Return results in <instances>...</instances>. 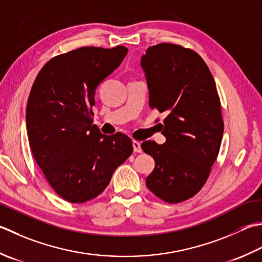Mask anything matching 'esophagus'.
<instances>
[{
  "mask_svg": "<svg viewBox=\"0 0 262 262\" xmlns=\"http://www.w3.org/2000/svg\"><path fill=\"white\" fill-rule=\"evenodd\" d=\"M133 148H134V152L136 153H141L142 152V147H141V143L134 141L133 142Z\"/></svg>",
  "mask_w": 262,
  "mask_h": 262,
  "instance_id": "obj_1",
  "label": "esophagus"
}]
</instances>
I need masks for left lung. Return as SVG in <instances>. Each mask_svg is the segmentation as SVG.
I'll list each match as a JSON object with an SVG mask.
<instances>
[{
	"label": "left lung",
	"mask_w": 262,
	"mask_h": 262,
	"mask_svg": "<svg viewBox=\"0 0 262 262\" xmlns=\"http://www.w3.org/2000/svg\"><path fill=\"white\" fill-rule=\"evenodd\" d=\"M141 66L148 105L167 115L160 124L166 143H142L156 161L146 186L165 202L185 201L206 184L222 144L224 121L216 83L201 56L182 45H153Z\"/></svg>",
	"instance_id": "8db88e82"
}]
</instances>
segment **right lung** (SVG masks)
I'll list each match as a JSON object with an SVG mask.
<instances>
[{
	"instance_id": "right-lung-1",
	"label": "right lung",
	"mask_w": 262,
	"mask_h": 262,
	"mask_svg": "<svg viewBox=\"0 0 262 262\" xmlns=\"http://www.w3.org/2000/svg\"><path fill=\"white\" fill-rule=\"evenodd\" d=\"M128 52L84 46L46 62L33 84L26 109L29 146L46 181L66 201L83 203L109 185L133 153L121 133L103 135L93 125L97 85Z\"/></svg>"
}]
</instances>
